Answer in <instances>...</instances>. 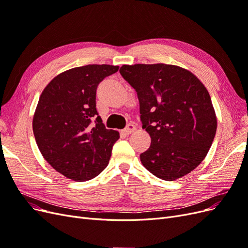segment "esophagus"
<instances>
[{
	"mask_svg": "<svg viewBox=\"0 0 248 248\" xmlns=\"http://www.w3.org/2000/svg\"><path fill=\"white\" fill-rule=\"evenodd\" d=\"M134 130H136V126H134L132 123H129L128 125H127L126 126V128L125 129H123V133L124 134H126V136H127V134H130V133H132Z\"/></svg>",
	"mask_w": 248,
	"mask_h": 248,
	"instance_id": "34e87169",
	"label": "esophagus"
}]
</instances>
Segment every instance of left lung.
<instances>
[{
    "label": "left lung",
    "mask_w": 248,
    "mask_h": 248,
    "mask_svg": "<svg viewBox=\"0 0 248 248\" xmlns=\"http://www.w3.org/2000/svg\"><path fill=\"white\" fill-rule=\"evenodd\" d=\"M123 78L136 90L142 128L151 137L140 161L151 174L174 181L196 169L217 128L206 87L190 71L168 64L123 65Z\"/></svg>",
    "instance_id": "obj_1"
}]
</instances>
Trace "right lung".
Wrapping results in <instances>:
<instances>
[{
  "label": "right lung",
  "instance_id": "obj_1",
  "mask_svg": "<svg viewBox=\"0 0 248 248\" xmlns=\"http://www.w3.org/2000/svg\"><path fill=\"white\" fill-rule=\"evenodd\" d=\"M119 66L86 65L60 73L43 90L33 118L42 156L60 174L88 181L108 167L119 132L96 109V90Z\"/></svg>",
  "mask_w": 248,
  "mask_h": 248
}]
</instances>
